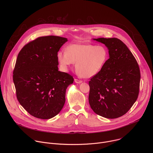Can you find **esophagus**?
Returning <instances> with one entry per match:
<instances>
[{
	"label": "esophagus",
	"mask_w": 153,
	"mask_h": 153,
	"mask_svg": "<svg viewBox=\"0 0 153 153\" xmlns=\"http://www.w3.org/2000/svg\"><path fill=\"white\" fill-rule=\"evenodd\" d=\"M74 82H75L76 83H81L82 82V80H79V79H74Z\"/></svg>",
	"instance_id": "obj_1"
}]
</instances>
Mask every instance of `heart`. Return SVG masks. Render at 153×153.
Masks as SVG:
<instances>
[{
	"label": "heart",
	"instance_id": "obj_1",
	"mask_svg": "<svg viewBox=\"0 0 153 153\" xmlns=\"http://www.w3.org/2000/svg\"><path fill=\"white\" fill-rule=\"evenodd\" d=\"M59 62L63 68L67 70L68 67L76 63V70L83 78H91L99 74L108 59V53L102 46L87 44H73L66 51L57 54Z\"/></svg>",
	"mask_w": 153,
	"mask_h": 153
}]
</instances>
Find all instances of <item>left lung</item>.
I'll use <instances>...</instances> for the list:
<instances>
[{
	"mask_svg": "<svg viewBox=\"0 0 153 153\" xmlns=\"http://www.w3.org/2000/svg\"><path fill=\"white\" fill-rule=\"evenodd\" d=\"M107 47L109 59L89 82V103L93 111L107 119L126 114L136 101L140 80L138 63L126 45L117 38L93 39Z\"/></svg>",
	"mask_w": 153,
	"mask_h": 153,
	"instance_id": "obj_1",
	"label": "left lung"
}]
</instances>
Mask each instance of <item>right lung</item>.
<instances>
[{"label": "right lung", "mask_w": 153, "mask_h": 153, "mask_svg": "<svg viewBox=\"0 0 153 153\" xmlns=\"http://www.w3.org/2000/svg\"><path fill=\"white\" fill-rule=\"evenodd\" d=\"M68 39L55 36L37 38L19 52L13 82L20 104L31 116L49 119L58 114L65 102L73 77L58 70L57 52Z\"/></svg>", "instance_id": "add662e5"}]
</instances>
